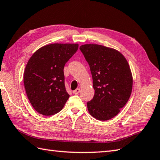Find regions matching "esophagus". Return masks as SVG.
Segmentation results:
<instances>
[{
  "label": "esophagus",
  "instance_id": "esophagus-1",
  "mask_svg": "<svg viewBox=\"0 0 160 160\" xmlns=\"http://www.w3.org/2000/svg\"><path fill=\"white\" fill-rule=\"evenodd\" d=\"M80 89H79V88H78V89H76V90H74L73 91V93L74 94H78V93H80Z\"/></svg>",
  "mask_w": 160,
  "mask_h": 160
}]
</instances>
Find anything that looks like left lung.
<instances>
[{"label":"left lung","instance_id":"1","mask_svg":"<svg viewBox=\"0 0 160 160\" xmlns=\"http://www.w3.org/2000/svg\"><path fill=\"white\" fill-rule=\"evenodd\" d=\"M81 52L89 65L94 96L87 103L89 114L99 121L114 118L130 98L132 75L126 58L114 48L84 44Z\"/></svg>","mask_w":160,"mask_h":160}]
</instances>
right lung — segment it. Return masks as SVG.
<instances>
[{"label":"right lung","mask_w":160,"mask_h":160,"mask_svg":"<svg viewBox=\"0 0 160 160\" xmlns=\"http://www.w3.org/2000/svg\"><path fill=\"white\" fill-rule=\"evenodd\" d=\"M78 48V43H52L37 50L28 60L24 87L31 105L39 114L54 115L64 108L69 98L64 67Z\"/></svg>","instance_id":"obj_1"}]
</instances>
